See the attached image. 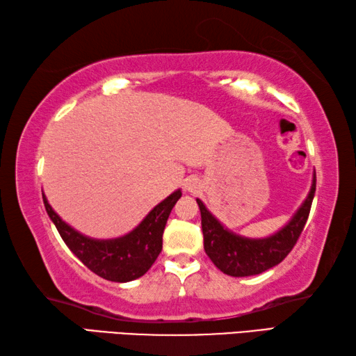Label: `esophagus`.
Listing matches in <instances>:
<instances>
[{"label": "esophagus", "instance_id": "1", "mask_svg": "<svg viewBox=\"0 0 356 356\" xmlns=\"http://www.w3.org/2000/svg\"><path fill=\"white\" fill-rule=\"evenodd\" d=\"M200 181L197 178H186L184 179V189L191 192V194H195V192L200 191Z\"/></svg>", "mask_w": 356, "mask_h": 356}]
</instances>
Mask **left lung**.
I'll use <instances>...</instances> for the list:
<instances>
[{
    "label": "left lung",
    "mask_w": 356,
    "mask_h": 356,
    "mask_svg": "<svg viewBox=\"0 0 356 356\" xmlns=\"http://www.w3.org/2000/svg\"><path fill=\"white\" fill-rule=\"evenodd\" d=\"M314 192L316 173L308 197L305 198L297 213L292 216V219L280 232L263 239L244 238V236L229 232L209 213L203 202L197 198L202 214L204 252L217 269L232 277L258 275V273L272 269L273 266L280 264L288 257L300 238L305 223L308 220Z\"/></svg>",
    "instance_id": "obj_1"
}]
</instances>
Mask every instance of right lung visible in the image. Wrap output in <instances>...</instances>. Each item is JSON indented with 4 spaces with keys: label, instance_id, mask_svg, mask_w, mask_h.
<instances>
[{
    "label": "right lung",
    "instance_id": "add662e5",
    "mask_svg": "<svg viewBox=\"0 0 356 356\" xmlns=\"http://www.w3.org/2000/svg\"><path fill=\"white\" fill-rule=\"evenodd\" d=\"M42 197L49 219L74 257L98 277L115 283H127L147 273L159 257L162 233L172 208L181 197V191H175L165 200L156 204L133 232L115 239H90L78 233L54 213L47 197Z\"/></svg>",
    "mask_w": 356,
    "mask_h": 356
}]
</instances>
